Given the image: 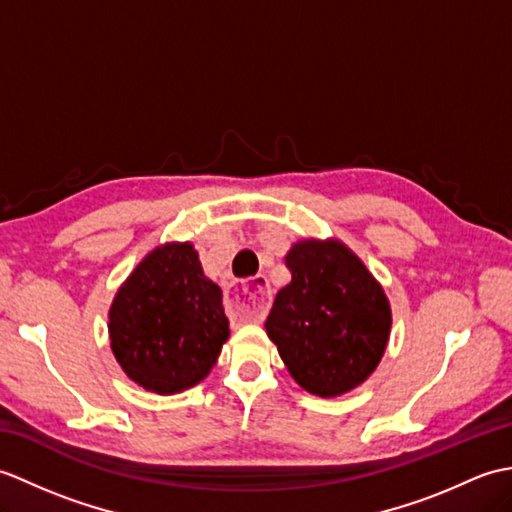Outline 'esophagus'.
I'll return each instance as SVG.
<instances>
[{
  "mask_svg": "<svg viewBox=\"0 0 512 512\" xmlns=\"http://www.w3.org/2000/svg\"><path fill=\"white\" fill-rule=\"evenodd\" d=\"M226 312L237 321H262L270 306V286L264 275L233 281L224 297Z\"/></svg>",
  "mask_w": 512,
  "mask_h": 512,
  "instance_id": "1",
  "label": "esophagus"
}]
</instances>
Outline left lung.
Wrapping results in <instances>:
<instances>
[{
	"label": "left lung",
	"instance_id": "1",
	"mask_svg": "<svg viewBox=\"0 0 512 512\" xmlns=\"http://www.w3.org/2000/svg\"><path fill=\"white\" fill-rule=\"evenodd\" d=\"M290 284L266 319L290 376L314 396L363 385L383 358L391 306L378 279L341 239H299L286 253Z\"/></svg>",
	"mask_w": 512,
	"mask_h": 512
}]
</instances>
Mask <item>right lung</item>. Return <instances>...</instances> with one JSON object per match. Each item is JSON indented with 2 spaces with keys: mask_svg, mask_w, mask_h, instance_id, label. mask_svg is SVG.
Wrapping results in <instances>:
<instances>
[{
  "mask_svg": "<svg viewBox=\"0 0 512 512\" xmlns=\"http://www.w3.org/2000/svg\"><path fill=\"white\" fill-rule=\"evenodd\" d=\"M110 347L125 376L160 396L209 376L228 339L220 286L191 242H165L140 259L107 312Z\"/></svg>",
  "mask_w": 512,
  "mask_h": 512,
  "instance_id": "add662e5",
  "label": "right lung"
}]
</instances>
